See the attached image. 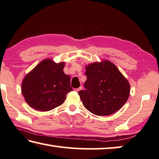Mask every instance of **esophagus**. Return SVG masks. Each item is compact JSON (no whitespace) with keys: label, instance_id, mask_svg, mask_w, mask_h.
<instances>
[{"label":"esophagus","instance_id":"obj_1","mask_svg":"<svg viewBox=\"0 0 159 159\" xmlns=\"http://www.w3.org/2000/svg\"><path fill=\"white\" fill-rule=\"evenodd\" d=\"M83 88L82 87H80V88H76V89H75V91H76V92H79L80 90V89H81Z\"/></svg>","mask_w":159,"mask_h":159}]
</instances>
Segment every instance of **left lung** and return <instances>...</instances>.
Listing matches in <instances>:
<instances>
[{
	"instance_id": "8db88e82",
	"label": "left lung",
	"mask_w": 159,
	"mask_h": 159,
	"mask_svg": "<svg viewBox=\"0 0 159 159\" xmlns=\"http://www.w3.org/2000/svg\"><path fill=\"white\" fill-rule=\"evenodd\" d=\"M85 70V89L79 92L85 108L99 116L119 111L128 100L130 85L116 66L103 60L88 65Z\"/></svg>"
}]
</instances>
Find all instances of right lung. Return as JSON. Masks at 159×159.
<instances>
[{
  "mask_svg": "<svg viewBox=\"0 0 159 159\" xmlns=\"http://www.w3.org/2000/svg\"><path fill=\"white\" fill-rule=\"evenodd\" d=\"M65 62L51 59L39 63L23 80L21 92L32 108L48 111L62 105L71 91L70 76L63 71Z\"/></svg>",
  "mask_w": 159,
  "mask_h": 159,
  "instance_id": "add662e5",
  "label": "right lung"
}]
</instances>
